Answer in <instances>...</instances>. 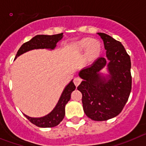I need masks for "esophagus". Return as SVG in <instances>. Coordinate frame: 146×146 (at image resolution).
Returning <instances> with one entry per match:
<instances>
[{
	"label": "esophagus",
	"mask_w": 146,
	"mask_h": 146,
	"mask_svg": "<svg viewBox=\"0 0 146 146\" xmlns=\"http://www.w3.org/2000/svg\"><path fill=\"white\" fill-rule=\"evenodd\" d=\"M82 78H80V77H76V78H74V80H73V82H74L75 85L76 86H78L79 85V84L82 82Z\"/></svg>",
	"instance_id": "34e87169"
}]
</instances>
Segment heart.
Returning a JSON list of instances; mask_svg holds the SVG:
<instances>
[{
	"label": "heart",
	"instance_id": "heart-1",
	"mask_svg": "<svg viewBox=\"0 0 146 146\" xmlns=\"http://www.w3.org/2000/svg\"><path fill=\"white\" fill-rule=\"evenodd\" d=\"M73 51L76 54H82L84 53L83 63L84 64H90L100 56L101 53V45L99 42L93 40L91 38H84L77 42L73 46Z\"/></svg>",
	"mask_w": 146,
	"mask_h": 146
}]
</instances>
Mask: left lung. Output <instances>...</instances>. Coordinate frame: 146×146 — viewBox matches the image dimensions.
<instances>
[{"label":"left lung","instance_id":"8db88e82","mask_svg":"<svg viewBox=\"0 0 146 146\" xmlns=\"http://www.w3.org/2000/svg\"><path fill=\"white\" fill-rule=\"evenodd\" d=\"M98 35L104 41L106 57H99L79 72L83 81L77 89L82 92L86 115L96 121H104L118 115L129 99L131 59L120 42L104 33ZM106 65L110 75L104 77L100 71Z\"/></svg>","mask_w":146,"mask_h":146}]
</instances>
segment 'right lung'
<instances>
[{
    "label": "right lung",
    "instance_id": "add662e5",
    "mask_svg": "<svg viewBox=\"0 0 146 146\" xmlns=\"http://www.w3.org/2000/svg\"><path fill=\"white\" fill-rule=\"evenodd\" d=\"M62 37L63 33L54 35H36L31 40L23 44L17 51L15 59L21 54L34 49L47 48L53 50L56 46V43L62 40ZM75 89L76 86L72 80L66 86L57 104L48 115L42 117H31L25 114L23 115L30 122L38 127L51 128L57 126L64 118L65 115V105L70 99L71 92L75 90Z\"/></svg>",
    "mask_w": 146,
    "mask_h": 146
}]
</instances>
